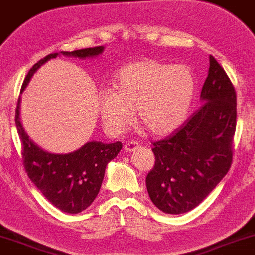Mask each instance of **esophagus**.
<instances>
[{"mask_svg":"<svg viewBox=\"0 0 255 255\" xmlns=\"http://www.w3.org/2000/svg\"><path fill=\"white\" fill-rule=\"evenodd\" d=\"M137 148H139V145H137V142H135V141H128V142L124 146L125 152H127V153L136 151Z\"/></svg>","mask_w":255,"mask_h":255,"instance_id":"34e87169","label":"esophagus"}]
</instances>
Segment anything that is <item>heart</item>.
I'll list each match as a JSON object with an SVG mask.
<instances>
[{
    "label": "heart",
    "instance_id": "obj_1",
    "mask_svg": "<svg viewBox=\"0 0 255 255\" xmlns=\"http://www.w3.org/2000/svg\"><path fill=\"white\" fill-rule=\"evenodd\" d=\"M115 89L100 96L106 129L120 135L137 120L154 135H168L185 122L195 95V77L185 65L146 60L118 72Z\"/></svg>",
    "mask_w": 255,
    "mask_h": 255
}]
</instances>
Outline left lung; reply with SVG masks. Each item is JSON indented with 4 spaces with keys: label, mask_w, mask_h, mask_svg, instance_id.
<instances>
[{
    "label": "left lung",
    "mask_w": 255,
    "mask_h": 255,
    "mask_svg": "<svg viewBox=\"0 0 255 255\" xmlns=\"http://www.w3.org/2000/svg\"><path fill=\"white\" fill-rule=\"evenodd\" d=\"M201 91L202 106L172 135L153 143L154 167L146 177L149 198L166 214L188 213L231 168L236 94L213 56Z\"/></svg>",
    "instance_id": "left-lung-1"
}]
</instances>
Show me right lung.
Listing matches in <instances>:
<instances>
[{
    "label": "right lung",
    "instance_id": "1",
    "mask_svg": "<svg viewBox=\"0 0 255 255\" xmlns=\"http://www.w3.org/2000/svg\"><path fill=\"white\" fill-rule=\"evenodd\" d=\"M104 46L83 48L73 52L51 53L33 65L24 78L21 93L26 89L32 76L48 60L59 54L66 57L87 59L102 54ZM20 103L17 101L15 124L22 145L23 166L29 179L34 183L50 203L64 213L78 214L94 202L102 185L104 172L109 161L116 158L121 151L122 143H103L89 141L77 151L56 154L42 149L27 135L21 124Z\"/></svg>",
    "mask_w": 255,
    "mask_h": 255
}]
</instances>
